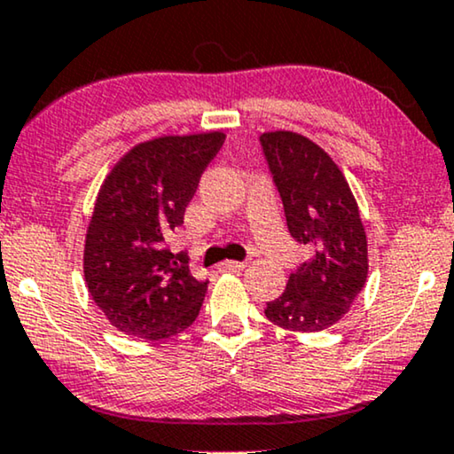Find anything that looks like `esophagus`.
I'll list each match as a JSON object with an SVG mask.
<instances>
[{
	"label": "esophagus",
	"instance_id": "obj_1",
	"mask_svg": "<svg viewBox=\"0 0 454 454\" xmlns=\"http://www.w3.org/2000/svg\"><path fill=\"white\" fill-rule=\"evenodd\" d=\"M246 269V262H238V261H225L219 264V270L223 273H239V270Z\"/></svg>",
	"mask_w": 454,
	"mask_h": 454
}]
</instances>
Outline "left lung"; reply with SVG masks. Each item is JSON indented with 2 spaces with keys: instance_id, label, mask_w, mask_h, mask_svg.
Returning <instances> with one entry per match:
<instances>
[{
  "instance_id": "8db88e82",
  "label": "left lung",
  "mask_w": 454,
  "mask_h": 454,
  "mask_svg": "<svg viewBox=\"0 0 454 454\" xmlns=\"http://www.w3.org/2000/svg\"><path fill=\"white\" fill-rule=\"evenodd\" d=\"M264 158L284 202L292 238L310 248L284 294L264 315L290 332L315 333L348 313L369 273L367 235L358 204L338 164L294 131L261 135Z\"/></svg>"
}]
</instances>
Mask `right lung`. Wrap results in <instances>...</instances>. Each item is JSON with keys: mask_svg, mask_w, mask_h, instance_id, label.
<instances>
[{"mask_svg": "<svg viewBox=\"0 0 454 454\" xmlns=\"http://www.w3.org/2000/svg\"><path fill=\"white\" fill-rule=\"evenodd\" d=\"M225 133L164 135L137 144L112 167L85 235L87 290L112 327L141 340L185 332L208 281L190 273L167 239L184 223L204 168Z\"/></svg>", "mask_w": 454, "mask_h": 454, "instance_id": "obj_1", "label": "right lung"}]
</instances>
